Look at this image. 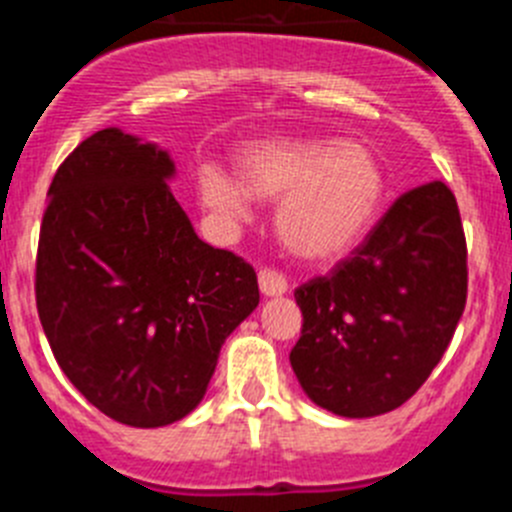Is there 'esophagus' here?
Instances as JSON below:
<instances>
[{"label":"esophagus","instance_id":"obj_1","mask_svg":"<svg viewBox=\"0 0 512 512\" xmlns=\"http://www.w3.org/2000/svg\"><path fill=\"white\" fill-rule=\"evenodd\" d=\"M259 287L266 297H279L287 292V279L277 269H261L259 271Z\"/></svg>","mask_w":512,"mask_h":512}]
</instances>
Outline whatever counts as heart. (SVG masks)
<instances>
[{
  "instance_id": "b5f03b06",
  "label": "heart",
  "mask_w": 512,
  "mask_h": 512,
  "mask_svg": "<svg viewBox=\"0 0 512 512\" xmlns=\"http://www.w3.org/2000/svg\"><path fill=\"white\" fill-rule=\"evenodd\" d=\"M235 177L217 164L194 174L202 207L220 223H243L251 197L277 205V233L310 264L343 259L382 207L384 171L372 148L336 138H269L235 153Z\"/></svg>"
}]
</instances>
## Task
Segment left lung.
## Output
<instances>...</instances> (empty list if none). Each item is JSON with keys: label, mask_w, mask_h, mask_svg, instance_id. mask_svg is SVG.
Wrapping results in <instances>:
<instances>
[{"label": "left lung", "mask_w": 512, "mask_h": 512, "mask_svg": "<svg viewBox=\"0 0 512 512\" xmlns=\"http://www.w3.org/2000/svg\"><path fill=\"white\" fill-rule=\"evenodd\" d=\"M295 300L302 336L289 361L305 395L343 418L400 408L431 377L467 305L454 192L431 182L397 197L364 243Z\"/></svg>", "instance_id": "left-lung-1"}]
</instances>
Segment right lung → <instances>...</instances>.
I'll list each match as a JSON object with an SVG mask.
<instances>
[{"label": "right lung", "mask_w": 512, "mask_h": 512, "mask_svg": "<svg viewBox=\"0 0 512 512\" xmlns=\"http://www.w3.org/2000/svg\"><path fill=\"white\" fill-rule=\"evenodd\" d=\"M174 161L104 128L48 189L35 302L58 366L107 418L161 428L202 402L225 338L259 305L251 264L200 241Z\"/></svg>", "instance_id": "1"}]
</instances>
